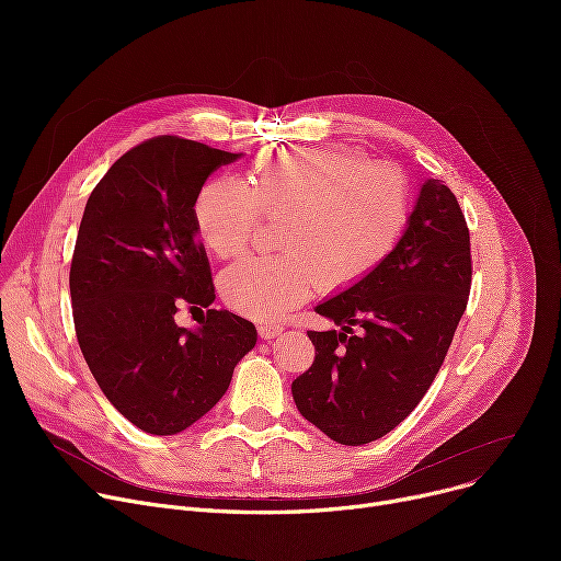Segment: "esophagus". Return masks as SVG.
Wrapping results in <instances>:
<instances>
[{"label":"esophagus","instance_id":"34e87169","mask_svg":"<svg viewBox=\"0 0 561 561\" xmlns=\"http://www.w3.org/2000/svg\"><path fill=\"white\" fill-rule=\"evenodd\" d=\"M282 325H277V322H259V328H256V332H259V336L261 339H275L277 334H282Z\"/></svg>","mask_w":561,"mask_h":561}]
</instances>
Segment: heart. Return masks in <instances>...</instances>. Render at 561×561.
Returning <instances> with one entry per match:
<instances>
[{"instance_id": "heart-1", "label": "heart", "mask_w": 561, "mask_h": 561, "mask_svg": "<svg viewBox=\"0 0 561 561\" xmlns=\"http://www.w3.org/2000/svg\"><path fill=\"white\" fill-rule=\"evenodd\" d=\"M411 216L402 170L345 145L265 152L250 184L229 174L206 182L193 204L195 231L218 259L241 256L261 222L284 220L275 259H245L220 275L222 300L243 316L275 320L313 286L341 293L370 277L400 245Z\"/></svg>"}]
</instances>
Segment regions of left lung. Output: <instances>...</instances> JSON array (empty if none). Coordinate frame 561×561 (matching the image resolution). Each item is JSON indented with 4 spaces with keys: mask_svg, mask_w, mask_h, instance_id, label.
<instances>
[{
    "mask_svg": "<svg viewBox=\"0 0 561 561\" xmlns=\"http://www.w3.org/2000/svg\"><path fill=\"white\" fill-rule=\"evenodd\" d=\"M473 261L455 193L427 180L393 254L362 284L316 307L341 330L307 332L316 359L293 381L300 414L336 444L398 427L444 366L468 305Z\"/></svg>",
    "mask_w": 561,
    "mask_h": 561,
    "instance_id": "1",
    "label": "left lung"
}]
</instances>
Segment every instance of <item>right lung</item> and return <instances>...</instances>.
<instances>
[{
    "mask_svg": "<svg viewBox=\"0 0 561 561\" xmlns=\"http://www.w3.org/2000/svg\"><path fill=\"white\" fill-rule=\"evenodd\" d=\"M239 154L154 136L117 159L85 202L70 296L83 359L108 402L150 434L191 427L225 396L256 343L250 320L216 300L193 204L206 176ZM207 309L201 330L173 322Z\"/></svg>",
    "mask_w": 561,
    "mask_h": 561,
    "instance_id": "right-lung-1",
    "label": "right lung"
}]
</instances>
